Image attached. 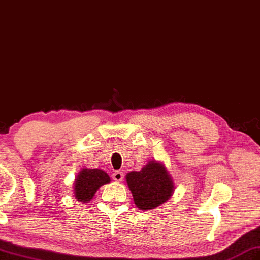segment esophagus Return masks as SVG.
<instances>
[{
    "label": "esophagus",
    "mask_w": 260,
    "mask_h": 260,
    "mask_svg": "<svg viewBox=\"0 0 260 260\" xmlns=\"http://www.w3.org/2000/svg\"><path fill=\"white\" fill-rule=\"evenodd\" d=\"M112 178L114 179L115 181L121 182V181H123V179H124V174H123L122 171H115L114 174L112 175Z\"/></svg>",
    "instance_id": "obj_1"
}]
</instances>
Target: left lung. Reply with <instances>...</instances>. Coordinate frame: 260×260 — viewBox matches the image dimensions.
Instances as JSON below:
<instances>
[{
  "label": "left lung",
  "mask_w": 260,
  "mask_h": 260,
  "mask_svg": "<svg viewBox=\"0 0 260 260\" xmlns=\"http://www.w3.org/2000/svg\"><path fill=\"white\" fill-rule=\"evenodd\" d=\"M126 182L138 209L147 211L165 203L175 191V184L165 165L149 161L141 171L126 175Z\"/></svg>",
  "instance_id": "left-lung-1"
}]
</instances>
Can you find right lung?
Masks as SVG:
<instances>
[{
	"label": "right lung",
	"instance_id": "add662e5",
	"mask_svg": "<svg viewBox=\"0 0 260 260\" xmlns=\"http://www.w3.org/2000/svg\"><path fill=\"white\" fill-rule=\"evenodd\" d=\"M111 181L110 176L101 169L83 168L73 183V194L80 202L89 203L98 189Z\"/></svg>",
	"mask_w": 260,
	"mask_h": 260
}]
</instances>
